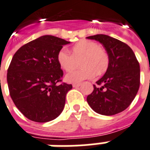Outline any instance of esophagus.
Instances as JSON below:
<instances>
[{
	"label": "esophagus",
	"mask_w": 150,
	"mask_h": 150,
	"mask_svg": "<svg viewBox=\"0 0 150 150\" xmlns=\"http://www.w3.org/2000/svg\"><path fill=\"white\" fill-rule=\"evenodd\" d=\"M81 85L80 83H75L72 84V86H73V87H78V86H79Z\"/></svg>",
	"instance_id": "obj_1"
}]
</instances>
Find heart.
Here are the masks:
<instances>
[{
    "instance_id": "b5f03b06",
    "label": "heart",
    "mask_w": 150,
    "mask_h": 150,
    "mask_svg": "<svg viewBox=\"0 0 150 150\" xmlns=\"http://www.w3.org/2000/svg\"><path fill=\"white\" fill-rule=\"evenodd\" d=\"M79 60L82 67L66 75L65 79L69 83H77L94 78L96 75H103L109 68L110 61L105 48L88 40L77 42L71 48V53L63 48L57 54L58 64L67 72L75 69Z\"/></svg>"
}]
</instances>
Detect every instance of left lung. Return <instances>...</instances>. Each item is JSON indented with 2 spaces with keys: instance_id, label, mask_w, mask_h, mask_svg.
Masks as SVG:
<instances>
[{
  "instance_id": "8db88e82",
  "label": "left lung",
  "mask_w": 150,
  "mask_h": 150,
  "mask_svg": "<svg viewBox=\"0 0 150 150\" xmlns=\"http://www.w3.org/2000/svg\"><path fill=\"white\" fill-rule=\"evenodd\" d=\"M103 44L110 55L105 75L94 85L86 101L98 114L114 115L125 110L137 95L140 86V66L128 45L109 35L98 34L86 37Z\"/></svg>"
}]
</instances>
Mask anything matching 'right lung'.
I'll list each match as a JSON object with an SVG mask.
<instances>
[{
    "mask_svg": "<svg viewBox=\"0 0 150 150\" xmlns=\"http://www.w3.org/2000/svg\"><path fill=\"white\" fill-rule=\"evenodd\" d=\"M64 39L43 35L20 47L14 54L7 73L10 96L25 117L36 122H47L60 115L71 84L62 82L64 72L57 54Z\"/></svg>",
    "mask_w": 150,
    "mask_h": 150,
    "instance_id": "add662e5",
    "label": "right lung"
}]
</instances>
